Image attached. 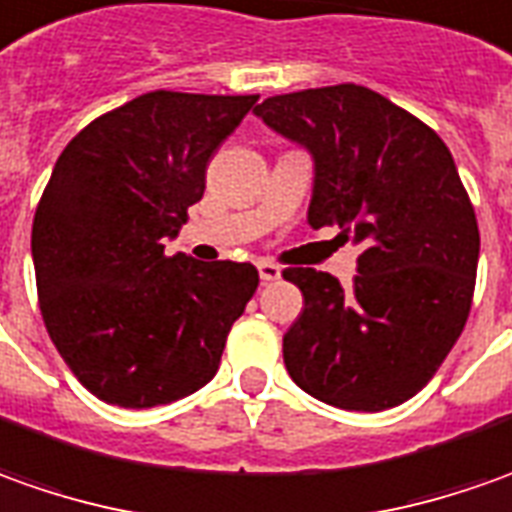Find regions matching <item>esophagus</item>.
Listing matches in <instances>:
<instances>
[{
    "mask_svg": "<svg viewBox=\"0 0 512 512\" xmlns=\"http://www.w3.org/2000/svg\"><path fill=\"white\" fill-rule=\"evenodd\" d=\"M256 267H259V276H262V281L281 279V267H279V264L259 262V264H256Z\"/></svg>",
    "mask_w": 512,
    "mask_h": 512,
    "instance_id": "34e87169",
    "label": "esophagus"
}]
</instances>
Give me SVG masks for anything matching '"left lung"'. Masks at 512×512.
I'll list each match as a JSON object with an SVG mask.
<instances>
[{
    "mask_svg": "<svg viewBox=\"0 0 512 512\" xmlns=\"http://www.w3.org/2000/svg\"><path fill=\"white\" fill-rule=\"evenodd\" d=\"M256 115L315 163L312 228L360 248L352 290L287 267L304 310L284 366L315 400L346 411L406 403L437 375L471 312L479 225L440 135L358 84L273 95Z\"/></svg>",
    "mask_w": 512,
    "mask_h": 512,
    "instance_id": "8db88e82",
    "label": "left lung"
}]
</instances>
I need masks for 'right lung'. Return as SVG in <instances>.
Masks as SVG:
<instances>
[{
	"label": "right lung",
	"mask_w": 512,
	"mask_h": 512,
	"mask_svg": "<svg viewBox=\"0 0 512 512\" xmlns=\"http://www.w3.org/2000/svg\"><path fill=\"white\" fill-rule=\"evenodd\" d=\"M259 95L146 92L67 143L33 216L39 307L58 355L98 400L174 403L219 369L259 270L166 256L205 168Z\"/></svg>",
	"instance_id": "add662e5"
}]
</instances>
